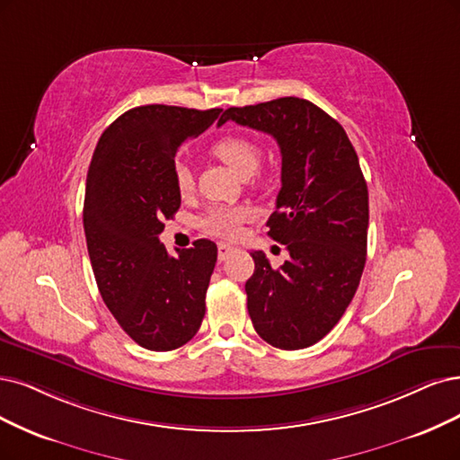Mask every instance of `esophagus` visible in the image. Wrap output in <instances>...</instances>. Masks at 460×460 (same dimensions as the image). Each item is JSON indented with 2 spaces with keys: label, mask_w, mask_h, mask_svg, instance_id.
Returning a JSON list of instances; mask_svg holds the SVG:
<instances>
[{
  "label": "esophagus",
  "mask_w": 460,
  "mask_h": 460,
  "mask_svg": "<svg viewBox=\"0 0 460 460\" xmlns=\"http://www.w3.org/2000/svg\"><path fill=\"white\" fill-rule=\"evenodd\" d=\"M236 248H233L231 244H226V243H219L217 244V260L219 261H224V260H227L229 256H231V253L234 252Z\"/></svg>",
  "instance_id": "1"
}]
</instances>
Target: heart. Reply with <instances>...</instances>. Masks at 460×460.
Masks as SVG:
<instances>
[{"instance_id": "obj_1", "label": "heart", "mask_w": 460, "mask_h": 460, "mask_svg": "<svg viewBox=\"0 0 460 460\" xmlns=\"http://www.w3.org/2000/svg\"><path fill=\"white\" fill-rule=\"evenodd\" d=\"M212 155L226 163L239 178H250L258 172L261 163V149L256 142L243 136H226L212 146ZM174 183L181 197L193 191V174L185 163L174 164ZM248 212L241 207H214L200 219V229L221 239H234L241 233V226Z\"/></svg>"}]
</instances>
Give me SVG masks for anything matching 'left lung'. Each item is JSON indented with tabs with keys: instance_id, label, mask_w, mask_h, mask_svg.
Returning a JSON list of instances; mask_svg holds the SVG:
<instances>
[{
	"instance_id": "1",
	"label": "left lung",
	"mask_w": 460,
	"mask_h": 460,
	"mask_svg": "<svg viewBox=\"0 0 460 460\" xmlns=\"http://www.w3.org/2000/svg\"><path fill=\"white\" fill-rule=\"evenodd\" d=\"M227 121L270 134L282 155L267 227L290 258L275 269L261 250L250 252L248 314L269 345L307 349L341 320L366 265L369 202L358 155L343 127L303 98L229 108L217 127Z\"/></svg>"
}]
</instances>
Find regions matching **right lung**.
I'll return each mask as SVG.
<instances>
[{
    "label": "right lung",
    "instance_id": "obj_1",
    "mask_svg": "<svg viewBox=\"0 0 460 460\" xmlns=\"http://www.w3.org/2000/svg\"><path fill=\"white\" fill-rule=\"evenodd\" d=\"M221 110L164 104L125 111L102 132L87 174L83 227L98 290L128 337L147 350H174L199 332L217 248L200 239L168 256L163 219L181 197L176 151Z\"/></svg>",
    "mask_w": 460,
    "mask_h": 460
}]
</instances>
